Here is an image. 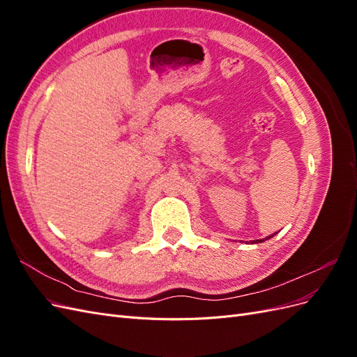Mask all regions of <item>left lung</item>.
Instances as JSON below:
<instances>
[{
	"label": "left lung",
	"mask_w": 357,
	"mask_h": 357,
	"mask_svg": "<svg viewBox=\"0 0 357 357\" xmlns=\"http://www.w3.org/2000/svg\"><path fill=\"white\" fill-rule=\"evenodd\" d=\"M271 236H274V235H269V236H266L265 240H268V238H271ZM265 240H259V241H253V243H262V241H265Z\"/></svg>",
	"instance_id": "8db88e82"
}]
</instances>
